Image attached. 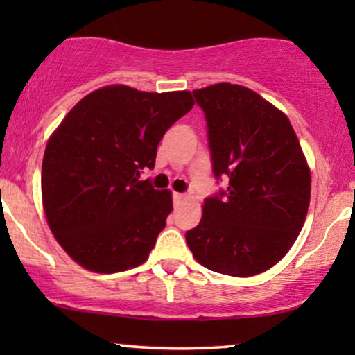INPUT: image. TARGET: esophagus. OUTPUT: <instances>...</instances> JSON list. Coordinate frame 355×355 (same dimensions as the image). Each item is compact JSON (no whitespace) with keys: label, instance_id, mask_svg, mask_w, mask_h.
Instances as JSON below:
<instances>
[{"label":"esophagus","instance_id":"esophagus-1","mask_svg":"<svg viewBox=\"0 0 355 355\" xmlns=\"http://www.w3.org/2000/svg\"><path fill=\"white\" fill-rule=\"evenodd\" d=\"M184 198H186V196H184V193H179V192H176V193H173V202H174V205H179V203H181Z\"/></svg>","mask_w":355,"mask_h":355}]
</instances>
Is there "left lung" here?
Returning a JSON list of instances; mask_svg holds the SVG:
<instances>
[{
	"instance_id": "8db88e82",
	"label": "left lung",
	"mask_w": 355,
	"mask_h": 355,
	"mask_svg": "<svg viewBox=\"0 0 355 355\" xmlns=\"http://www.w3.org/2000/svg\"><path fill=\"white\" fill-rule=\"evenodd\" d=\"M192 94L205 114L213 174L230 184L203 200L187 245L216 273H263L288 254L307 216L310 171L297 135L247 87L221 82Z\"/></svg>"
}]
</instances>
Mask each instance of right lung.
I'll return each instance as SVG.
<instances>
[{
	"label": "right lung",
	"mask_w": 355,
	"mask_h": 355,
	"mask_svg": "<svg viewBox=\"0 0 355 355\" xmlns=\"http://www.w3.org/2000/svg\"><path fill=\"white\" fill-rule=\"evenodd\" d=\"M191 92L150 94L128 85L92 92L48 140L42 163L46 221L72 260L95 273L142 265L173 210L153 169L166 130L192 110Z\"/></svg>",
	"instance_id": "1"
}]
</instances>
